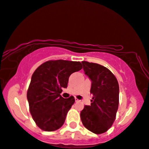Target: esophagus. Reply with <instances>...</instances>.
Returning <instances> with one entry per match:
<instances>
[{"instance_id":"obj_1","label":"esophagus","mask_w":149,"mask_h":149,"mask_svg":"<svg viewBox=\"0 0 149 149\" xmlns=\"http://www.w3.org/2000/svg\"><path fill=\"white\" fill-rule=\"evenodd\" d=\"M75 102H79V100H78L76 98H75Z\"/></svg>"}]
</instances>
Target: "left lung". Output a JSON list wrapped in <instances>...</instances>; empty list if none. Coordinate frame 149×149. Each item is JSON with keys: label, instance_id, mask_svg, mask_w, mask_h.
<instances>
[{"label": "left lung", "instance_id": "1", "mask_svg": "<svg viewBox=\"0 0 149 149\" xmlns=\"http://www.w3.org/2000/svg\"><path fill=\"white\" fill-rule=\"evenodd\" d=\"M85 74L91 79V104L80 113L84 126L100 134L112 126L119 105V84L113 73L99 64L82 61Z\"/></svg>", "mask_w": 149, "mask_h": 149}]
</instances>
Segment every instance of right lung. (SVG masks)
<instances>
[{"label":"right lung","instance_id":"1","mask_svg":"<svg viewBox=\"0 0 149 149\" xmlns=\"http://www.w3.org/2000/svg\"><path fill=\"white\" fill-rule=\"evenodd\" d=\"M82 69L79 61L51 60L40 65L32 74L27 92L30 111L36 124L46 132L55 131L63 125L75 102L71 96H61L68 87L70 75Z\"/></svg>","mask_w":149,"mask_h":149}]
</instances>
